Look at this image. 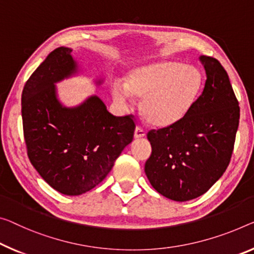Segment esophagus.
Instances as JSON below:
<instances>
[{"mask_svg": "<svg viewBox=\"0 0 254 254\" xmlns=\"http://www.w3.org/2000/svg\"><path fill=\"white\" fill-rule=\"evenodd\" d=\"M134 136H135V138H142V137H144V136H145V130H144L143 128H140V127H136Z\"/></svg>", "mask_w": 254, "mask_h": 254, "instance_id": "1", "label": "esophagus"}]
</instances>
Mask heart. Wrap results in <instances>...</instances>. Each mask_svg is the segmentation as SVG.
Wrapping results in <instances>:
<instances>
[{
  "label": "heart",
  "mask_w": 254,
  "mask_h": 254,
  "mask_svg": "<svg viewBox=\"0 0 254 254\" xmlns=\"http://www.w3.org/2000/svg\"><path fill=\"white\" fill-rule=\"evenodd\" d=\"M202 88L200 70L190 64L160 61L131 69L125 84L115 81L111 94L126 107L130 94L143 99L142 115L155 127H168L189 114Z\"/></svg>",
  "instance_id": "b5f03b06"
}]
</instances>
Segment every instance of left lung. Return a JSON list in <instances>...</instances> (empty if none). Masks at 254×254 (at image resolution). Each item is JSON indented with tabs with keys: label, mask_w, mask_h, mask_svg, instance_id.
<instances>
[{
	"label": "left lung",
	"mask_w": 254,
	"mask_h": 254,
	"mask_svg": "<svg viewBox=\"0 0 254 254\" xmlns=\"http://www.w3.org/2000/svg\"><path fill=\"white\" fill-rule=\"evenodd\" d=\"M206 80L202 94L181 122L151 129L145 174L153 189L184 202L204 194L227 169L240 123V107L220 62L201 56Z\"/></svg>",
	"instance_id": "obj_1"
}]
</instances>
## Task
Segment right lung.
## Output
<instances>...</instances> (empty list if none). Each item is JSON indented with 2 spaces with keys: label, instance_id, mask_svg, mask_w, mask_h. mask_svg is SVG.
Wrapping results in <instances>:
<instances>
[{
  "label": "right lung",
  "instance_id": "1",
  "mask_svg": "<svg viewBox=\"0 0 254 254\" xmlns=\"http://www.w3.org/2000/svg\"><path fill=\"white\" fill-rule=\"evenodd\" d=\"M71 51H52L26 81L21 116L32 165L52 189L73 196L107 177L132 140L135 123L131 116L111 115L96 95L75 108L61 104L54 84L77 72Z\"/></svg>",
  "mask_w": 254,
  "mask_h": 254
}]
</instances>
